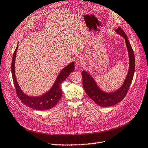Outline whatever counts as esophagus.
I'll return each instance as SVG.
<instances>
[{
	"label": "esophagus",
	"mask_w": 148,
	"mask_h": 148,
	"mask_svg": "<svg viewBox=\"0 0 148 148\" xmlns=\"http://www.w3.org/2000/svg\"><path fill=\"white\" fill-rule=\"evenodd\" d=\"M84 62V60H83V59L81 58V57H78V58H77L76 60H75V64H76V65L79 66L83 65Z\"/></svg>",
	"instance_id": "obj_1"
}]
</instances>
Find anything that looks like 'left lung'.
<instances>
[{
	"label": "left lung",
	"instance_id": "1",
	"mask_svg": "<svg viewBox=\"0 0 148 148\" xmlns=\"http://www.w3.org/2000/svg\"><path fill=\"white\" fill-rule=\"evenodd\" d=\"M115 32L124 38L129 55V69L126 79L119 89L108 92L102 90L88 72L82 71V84L86 94L94 102L102 107H108L115 105L122 101L130 88L134 76L135 70V58L133 50L129 42L127 36L121 27L115 30Z\"/></svg>",
	"mask_w": 148,
	"mask_h": 148
}]
</instances>
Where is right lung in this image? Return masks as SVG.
I'll list each match as a JSON object with an SVG mask.
<instances>
[{
  "mask_svg": "<svg viewBox=\"0 0 148 148\" xmlns=\"http://www.w3.org/2000/svg\"><path fill=\"white\" fill-rule=\"evenodd\" d=\"M18 48V45L13 54L11 65V71H12V79L16 92L20 100L27 106L32 109H37V110H44V109H51L58 103L59 99L61 98L62 92L61 89V84L66 80L69 74L74 71V63L72 62L67 66L64 67L60 71L56 80L52 85L51 88L48 91L38 96H31L25 94L18 84L17 79L15 74V61H16V53Z\"/></svg>",
  "mask_w": 148,
  "mask_h": 148,
  "instance_id": "obj_1",
  "label": "right lung"
}]
</instances>
